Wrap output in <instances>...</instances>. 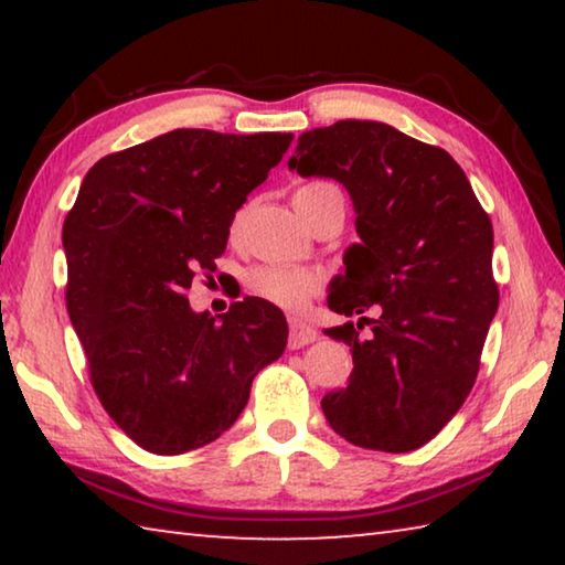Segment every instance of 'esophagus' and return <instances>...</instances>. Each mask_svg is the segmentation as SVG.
<instances>
[{
  "mask_svg": "<svg viewBox=\"0 0 565 565\" xmlns=\"http://www.w3.org/2000/svg\"><path fill=\"white\" fill-rule=\"evenodd\" d=\"M289 347L291 349H303L309 347V343L317 341V329L309 327V323L301 321V319H291L289 321Z\"/></svg>",
  "mask_w": 565,
  "mask_h": 565,
  "instance_id": "esophagus-1",
  "label": "esophagus"
}]
</instances>
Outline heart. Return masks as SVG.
Returning a JSON list of instances; mask_svg holds the SVG:
<instances>
[{
	"label": "heart",
	"mask_w": 565,
	"mask_h": 565,
	"mask_svg": "<svg viewBox=\"0 0 565 565\" xmlns=\"http://www.w3.org/2000/svg\"><path fill=\"white\" fill-rule=\"evenodd\" d=\"M343 194L339 186H333L331 181H311L296 189L294 206L301 218L309 216L311 209H317L323 199ZM248 289H252L259 299L269 301L274 306L289 311H301L313 296L321 291V274L313 269H303V266H281V264H262L256 269L248 271Z\"/></svg>",
	"instance_id": "heart-1"
}]
</instances>
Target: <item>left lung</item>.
Instances as JSON below:
<instances>
[{
    "label": "left lung",
    "instance_id": "8db88e82",
    "mask_svg": "<svg viewBox=\"0 0 565 565\" xmlns=\"http://www.w3.org/2000/svg\"><path fill=\"white\" fill-rule=\"evenodd\" d=\"M289 169L337 179L356 212L361 242L343 254L329 309L379 311L366 340V317L323 331L353 356L349 386L321 398L323 416L353 446L416 451L473 388L499 309L491 218L448 151L384 121L303 131Z\"/></svg>",
    "mask_w": 565,
    "mask_h": 565
}]
</instances>
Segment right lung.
I'll return each instance as SVG.
<instances>
[{
  "label": "right lung",
  "instance_id": "add662e5",
  "mask_svg": "<svg viewBox=\"0 0 565 565\" xmlns=\"http://www.w3.org/2000/svg\"><path fill=\"white\" fill-rule=\"evenodd\" d=\"M294 134L174 129L99 159L66 214V311L102 406L134 444L177 456L242 414L252 381L286 349L281 309L236 301L194 311L186 289L214 271L228 226Z\"/></svg>",
  "mask_w": 565,
  "mask_h": 565
}]
</instances>
